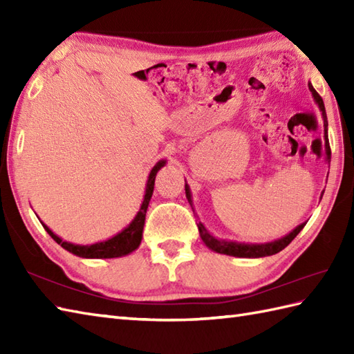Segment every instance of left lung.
<instances>
[{"label": "left lung", "mask_w": 354, "mask_h": 354, "mask_svg": "<svg viewBox=\"0 0 354 354\" xmlns=\"http://www.w3.org/2000/svg\"><path fill=\"white\" fill-rule=\"evenodd\" d=\"M309 89L312 95L315 97V100H317L319 109L322 111V118H324V137H326V152H327V160H330V145H328V135H327V115H326V108H324V102H322L321 95L315 91V88L312 85H309ZM185 196L189 199V202L192 204V194H190V189L189 185L185 184ZM306 223H301L299 227H297L293 230L290 234H288L286 237L280 239V240H275L272 243H266V245H242V243H234V242H225V240H217L214 239L209 232L204 228V225L201 222L198 223V230H199V234L204 240V243L209 248V250H213L216 252H221V254H227V255H234V257H265V255H274L277 252H280L281 250H284L286 246H288L293 239L298 236V232L304 228Z\"/></svg>", "instance_id": "8db88e82"}]
</instances>
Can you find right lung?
<instances>
[{
	"instance_id": "right-lung-1",
	"label": "right lung",
	"mask_w": 354,
	"mask_h": 354,
	"mask_svg": "<svg viewBox=\"0 0 354 354\" xmlns=\"http://www.w3.org/2000/svg\"><path fill=\"white\" fill-rule=\"evenodd\" d=\"M164 164H165L164 161H160L152 169V171H150L147 187H146L145 201H142V205L140 208L137 217H135V219L132 221L129 227L124 228L115 237L106 240V242L94 243L91 246H80V245H73V243H68V242H64L62 239H59L56 234H53L51 230L47 227V225H44L45 231H47L48 234L64 248V250L70 251L74 255H79V257H84V259H114V257H122V255L132 252L133 250H137L140 242H141L142 227H145L147 205H149V201H150V198H152V193H153L155 176H156L158 170H160Z\"/></svg>"
}]
</instances>
